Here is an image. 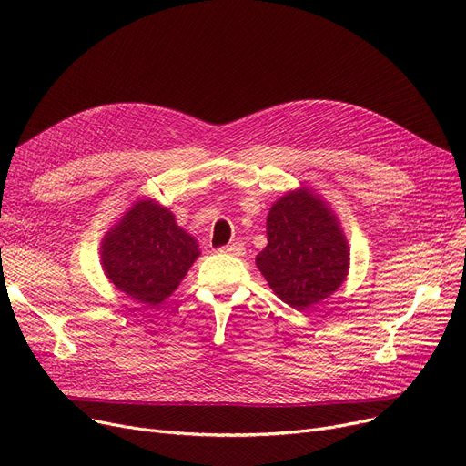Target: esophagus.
<instances>
[{"mask_svg": "<svg viewBox=\"0 0 466 466\" xmlns=\"http://www.w3.org/2000/svg\"><path fill=\"white\" fill-rule=\"evenodd\" d=\"M220 253H227V255H232V257H243L246 255V248L241 246V243H232V246H225L218 249Z\"/></svg>", "mask_w": 466, "mask_h": 466, "instance_id": "1", "label": "esophagus"}]
</instances>
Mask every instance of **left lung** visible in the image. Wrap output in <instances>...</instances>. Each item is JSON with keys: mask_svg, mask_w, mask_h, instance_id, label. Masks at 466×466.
<instances>
[{"mask_svg": "<svg viewBox=\"0 0 466 466\" xmlns=\"http://www.w3.org/2000/svg\"><path fill=\"white\" fill-rule=\"evenodd\" d=\"M266 236L257 266L290 308H311L344 283L350 268L346 236L327 204L308 188L289 192L272 206Z\"/></svg>", "mask_w": 466, "mask_h": 466, "instance_id": "obj_1", "label": "left lung"}]
</instances>
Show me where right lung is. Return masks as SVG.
I'll return each instance as SVG.
<instances>
[{"label":"right lung","instance_id":"right-lung-1","mask_svg":"<svg viewBox=\"0 0 466 466\" xmlns=\"http://www.w3.org/2000/svg\"><path fill=\"white\" fill-rule=\"evenodd\" d=\"M198 255L196 239L153 200L134 204L102 243V264L111 283L149 306L177 289Z\"/></svg>","mask_w":466,"mask_h":466}]
</instances>
